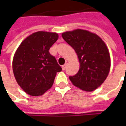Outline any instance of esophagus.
I'll list each match as a JSON object with an SVG mask.
<instances>
[{
	"label": "esophagus",
	"mask_w": 126,
	"mask_h": 126,
	"mask_svg": "<svg viewBox=\"0 0 126 126\" xmlns=\"http://www.w3.org/2000/svg\"><path fill=\"white\" fill-rule=\"evenodd\" d=\"M66 66H67V63H66L65 64H64V65L62 66V70H65L66 68Z\"/></svg>",
	"instance_id": "esophagus-1"
}]
</instances>
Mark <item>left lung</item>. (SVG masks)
<instances>
[{
  "mask_svg": "<svg viewBox=\"0 0 126 126\" xmlns=\"http://www.w3.org/2000/svg\"><path fill=\"white\" fill-rule=\"evenodd\" d=\"M62 36L74 49L80 63L78 73L69 76L72 84L87 92L97 89L106 80L111 67L109 49L104 41L83 29L64 32Z\"/></svg>",
  "mask_w": 126,
  "mask_h": 126,
  "instance_id": "8db88e82",
  "label": "left lung"
}]
</instances>
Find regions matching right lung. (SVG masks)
<instances>
[{
  "mask_svg": "<svg viewBox=\"0 0 126 126\" xmlns=\"http://www.w3.org/2000/svg\"><path fill=\"white\" fill-rule=\"evenodd\" d=\"M57 33L37 32L27 36L13 57L12 70L18 85L32 96H41L53 85L61 66L49 52Z\"/></svg>",
  "mask_w": 126,
  "mask_h": 126,
  "instance_id": "obj_1",
  "label": "right lung"
}]
</instances>
